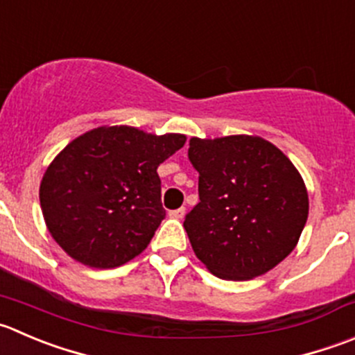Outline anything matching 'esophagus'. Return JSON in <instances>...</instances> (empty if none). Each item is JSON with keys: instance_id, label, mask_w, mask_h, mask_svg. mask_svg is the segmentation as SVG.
Instances as JSON below:
<instances>
[{"instance_id": "34e87169", "label": "esophagus", "mask_w": 355, "mask_h": 355, "mask_svg": "<svg viewBox=\"0 0 355 355\" xmlns=\"http://www.w3.org/2000/svg\"><path fill=\"white\" fill-rule=\"evenodd\" d=\"M168 215H170V218H175V220H180V218H184V215H185V208L171 209V211H170V213H168Z\"/></svg>"}]
</instances>
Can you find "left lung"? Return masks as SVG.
<instances>
[{
    "label": "left lung",
    "mask_w": 355,
    "mask_h": 355,
    "mask_svg": "<svg viewBox=\"0 0 355 355\" xmlns=\"http://www.w3.org/2000/svg\"><path fill=\"white\" fill-rule=\"evenodd\" d=\"M199 202L184 227L196 257L225 281L267 274L297 248L309 216L300 171L269 140L229 135L189 140Z\"/></svg>",
    "instance_id": "obj_1"
}]
</instances>
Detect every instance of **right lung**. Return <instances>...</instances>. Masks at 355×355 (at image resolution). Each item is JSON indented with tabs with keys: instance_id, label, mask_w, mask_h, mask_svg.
I'll return each mask as SVG.
<instances>
[{
	"instance_id": "1",
	"label": "right lung",
	"mask_w": 355,
	"mask_h": 355,
	"mask_svg": "<svg viewBox=\"0 0 355 355\" xmlns=\"http://www.w3.org/2000/svg\"><path fill=\"white\" fill-rule=\"evenodd\" d=\"M185 140L182 133L154 135L128 125L76 137L48 164L40 185L55 243L94 269L139 257L164 218L157 166Z\"/></svg>"
}]
</instances>
